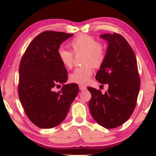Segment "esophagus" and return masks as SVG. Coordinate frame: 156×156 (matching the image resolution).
<instances>
[{
  "instance_id": "34e87169",
  "label": "esophagus",
  "mask_w": 156,
  "mask_h": 156,
  "mask_svg": "<svg viewBox=\"0 0 156 156\" xmlns=\"http://www.w3.org/2000/svg\"><path fill=\"white\" fill-rule=\"evenodd\" d=\"M80 90H82V91H84V90H85V89H87V87H85V86H84V85H80Z\"/></svg>"
}]
</instances>
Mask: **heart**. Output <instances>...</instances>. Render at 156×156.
I'll return each mask as SVG.
<instances>
[{
    "mask_svg": "<svg viewBox=\"0 0 156 156\" xmlns=\"http://www.w3.org/2000/svg\"><path fill=\"white\" fill-rule=\"evenodd\" d=\"M69 46L72 51L63 48L57 50L59 61L67 69L71 68L74 63V55L83 53L82 67L76 68L70 74L69 80L72 82L84 84L89 80L94 72V67L99 68L106 58V50L104 45L97 42L93 36L81 34L69 42Z\"/></svg>",
    "mask_w": 156,
    "mask_h": 156,
    "instance_id": "1",
    "label": "heart"
}]
</instances>
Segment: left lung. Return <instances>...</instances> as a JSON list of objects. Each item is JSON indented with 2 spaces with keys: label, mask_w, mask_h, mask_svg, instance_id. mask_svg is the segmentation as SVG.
<instances>
[{
  "label": "left lung",
  "mask_w": 156,
  "mask_h": 156,
  "mask_svg": "<svg viewBox=\"0 0 156 156\" xmlns=\"http://www.w3.org/2000/svg\"><path fill=\"white\" fill-rule=\"evenodd\" d=\"M107 40L106 58L96 75L108 90L87 87L91 94L89 107L94 119L106 129L122 125L133 114L140 89V76L136 55L126 40L120 34H104Z\"/></svg>",
  "instance_id": "left-lung-1"
}]
</instances>
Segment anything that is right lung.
I'll list each match as a JSON object with an SVG mask.
<instances>
[{"mask_svg":"<svg viewBox=\"0 0 156 156\" xmlns=\"http://www.w3.org/2000/svg\"><path fill=\"white\" fill-rule=\"evenodd\" d=\"M73 34L47 30L34 38L19 66L18 95L28 119L37 127L52 129L65 117L79 92L75 83L65 84L67 71L57 50ZM63 85L57 93L55 86Z\"/></svg>","mask_w":156,"mask_h":156,"instance_id":"right-lung-1","label":"right lung"}]
</instances>
